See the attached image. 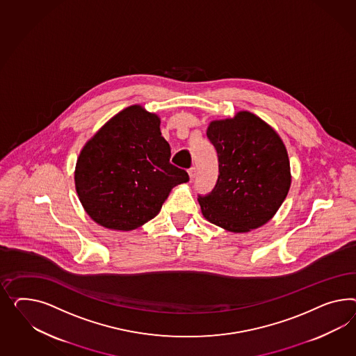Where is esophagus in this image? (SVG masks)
Masks as SVG:
<instances>
[{
	"instance_id": "1",
	"label": "esophagus",
	"mask_w": 356,
	"mask_h": 356,
	"mask_svg": "<svg viewBox=\"0 0 356 356\" xmlns=\"http://www.w3.org/2000/svg\"><path fill=\"white\" fill-rule=\"evenodd\" d=\"M188 173H189L191 181H193V180H194V177H195V175H197V168H195V167H191V168H189V171H188Z\"/></svg>"
}]
</instances>
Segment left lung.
Masks as SVG:
<instances>
[{
  "instance_id": "left-lung-1",
  "label": "left lung",
  "mask_w": 356,
  "mask_h": 356,
  "mask_svg": "<svg viewBox=\"0 0 356 356\" xmlns=\"http://www.w3.org/2000/svg\"><path fill=\"white\" fill-rule=\"evenodd\" d=\"M207 137L218 153L219 177L211 193L198 195L203 216L234 233L264 225L286 198L291 183L282 140L249 111L213 120Z\"/></svg>"
}]
</instances>
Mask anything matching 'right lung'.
<instances>
[{"label": "right lung", "mask_w": 356, "mask_h": 356, "mask_svg": "<svg viewBox=\"0 0 356 356\" xmlns=\"http://www.w3.org/2000/svg\"><path fill=\"white\" fill-rule=\"evenodd\" d=\"M161 119L143 106L127 107L93 136L77 158L79 200L97 224L132 231L161 211L173 186L189 181L170 163Z\"/></svg>", "instance_id": "obj_1"}]
</instances>
